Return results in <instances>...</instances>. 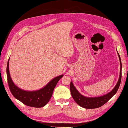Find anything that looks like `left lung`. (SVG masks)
Masks as SVG:
<instances>
[{
  "instance_id": "8db88e82",
  "label": "left lung",
  "mask_w": 128,
  "mask_h": 128,
  "mask_svg": "<svg viewBox=\"0 0 128 128\" xmlns=\"http://www.w3.org/2000/svg\"><path fill=\"white\" fill-rule=\"evenodd\" d=\"M118 54L120 59V66H121L119 79L114 88L108 94L102 96H98V97H86V96H84L80 94L73 85L72 82H70V89L72 96L74 100H75V102L78 105L83 108H87V109H93V108L100 107L104 105V104H106L117 92L120 84H121L122 77V63L121 58H120V56L118 52Z\"/></svg>"
}]
</instances>
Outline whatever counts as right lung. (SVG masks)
Returning a JSON list of instances; mask_svg holds the SVG:
<instances>
[{"label": "right lung", "mask_w": 128, "mask_h": 128, "mask_svg": "<svg viewBox=\"0 0 128 128\" xmlns=\"http://www.w3.org/2000/svg\"><path fill=\"white\" fill-rule=\"evenodd\" d=\"M6 72L9 88L13 96L26 105L36 108L44 107L48 103L58 81L63 77V75H61L55 77L40 90L27 91L22 90L14 84L10 74L9 59L7 62Z\"/></svg>", "instance_id": "right-lung-1"}]
</instances>
